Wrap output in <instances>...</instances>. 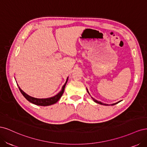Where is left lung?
Returning <instances> with one entry per match:
<instances>
[{
    "instance_id": "left-lung-1",
    "label": "left lung",
    "mask_w": 147,
    "mask_h": 147,
    "mask_svg": "<svg viewBox=\"0 0 147 147\" xmlns=\"http://www.w3.org/2000/svg\"><path fill=\"white\" fill-rule=\"evenodd\" d=\"M87 91H88V92L89 93V92H88V90H87ZM92 99H93V100H94L95 102H96V103H97V104H101V105H109L108 104H103V103H102L101 102H99V101H98V100H96V99H94V98H92ZM120 101H119V102H117V103H115V104H111L112 105H115V104H118V102H119Z\"/></svg>"
}]
</instances>
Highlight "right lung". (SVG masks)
<instances>
[{"mask_svg":"<svg viewBox=\"0 0 147 147\" xmlns=\"http://www.w3.org/2000/svg\"><path fill=\"white\" fill-rule=\"evenodd\" d=\"M68 80V78H67V80L65 83V84H64V86L62 88L61 91L57 94L56 95H55V96L53 97H49V98H46V99H37V98H35V97H31L29 95H28L26 93H25L18 86L20 91L21 92V94L23 95V96L25 97V98L27 99L28 101H29L31 103H32L34 104H35L37 105H40V106H48V105H51L54 104L56 102L58 101L60 98L61 97V96H63L64 91V89H65V86L66 85V83L67 82Z\"/></svg>","mask_w":147,"mask_h":147,"instance_id":"1","label":"right lung"}]
</instances>
